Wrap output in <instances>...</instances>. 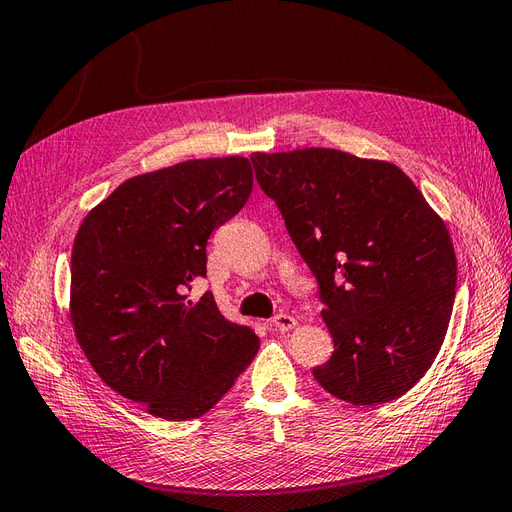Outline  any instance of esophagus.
<instances>
[{
	"instance_id": "esophagus-1",
	"label": "esophagus",
	"mask_w": 512,
	"mask_h": 512,
	"mask_svg": "<svg viewBox=\"0 0 512 512\" xmlns=\"http://www.w3.org/2000/svg\"><path fill=\"white\" fill-rule=\"evenodd\" d=\"M272 327H275L277 331H290L296 327V318L290 314H277L275 318H272Z\"/></svg>"
}]
</instances>
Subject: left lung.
Listing matches in <instances>:
<instances>
[{"label":"left lung","instance_id":"left-lung-1","mask_svg":"<svg viewBox=\"0 0 512 512\" xmlns=\"http://www.w3.org/2000/svg\"><path fill=\"white\" fill-rule=\"evenodd\" d=\"M251 159L320 285L334 353L316 382L353 406L399 399L436 360L454 307L443 218L395 163L336 148Z\"/></svg>","mask_w":512,"mask_h":512}]
</instances>
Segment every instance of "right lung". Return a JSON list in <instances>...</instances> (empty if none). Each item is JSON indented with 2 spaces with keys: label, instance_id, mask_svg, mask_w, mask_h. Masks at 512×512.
Here are the masks:
<instances>
[{
  "label": "right lung",
  "instance_id": "add662e5",
  "mask_svg": "<svg viewBox=\"0 0 512 512\" xmlns=\"http://www.w3.org/2000/svg\"><path fill=\"white\" fill-rule=\"evenodd\" d=\"M253 192L246 157L192 159L128 178L82 220L69 320L93 371L165 421L198 419L253 362L259 338L229 323L207 275V240Z\"/></svg>",
  "mask_w": 512,
  "mask_h": 512
}]
</instances>
